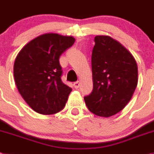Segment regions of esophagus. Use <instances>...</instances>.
Instances as JSON below:
<instances>
[{"label":"esophagus","mask_w":154,"mask_h":154,"mask_svg":"<svg viewBox=\"0 0 154 154\" xmlns=\"http://www.w3.org/2000/svg\"><path fill=\"white\" fill-rule=\"evenodd\" d=\"M79 86H80V82L79 81H77V82H74L73 83V87H74V88H78Z\"/></svg>","instance_id":"1"}]
</instances>
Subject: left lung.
Instances as JSON below:
<instances>
[{
  "label": "left lung",
  "instance_id": "1",
  "mask_svg": "<svg viewBox=\"0 0 154 154\" xmlns=\"http://www.w3.org/2000/svg\"><path fill=\"white\" fill-rule=\"evenodd\" d=\"M91 57L93 91L85 97L93 114L115 116L129 102L137 84L138 67L132 53L109 35H97Z\"/></svg>",
  "mask_w": 154,
  "mask_h": 154
}]
</instances>
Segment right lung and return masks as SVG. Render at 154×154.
<instances>
[{
  "instance_id": "add662e5",
  "label": "right lung",
  "mask_w": 154,
  "mask_h": 154,
  "mask_svg": "<svg viewBox=\"0 0 154 154\" xmlns=\"http://www.w3.org/2000/svg\"><path fill=\"white\" fill-rule=\"evenodd\" d=\"M75 38L45 33L28 42L14 63V78L18 92L35 112L53 115L62 110L72 89L61 81L60 57Z\"/></svg>"
}]
</instances>
